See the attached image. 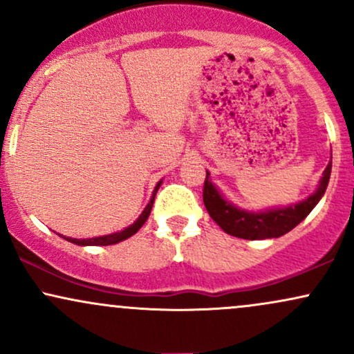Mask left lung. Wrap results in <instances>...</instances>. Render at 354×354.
Instances as JSON below:
<instances>
[{
	"label": "left lung",
	"mask_w": 354,
	"mask_h": 354,
	"mask_svg": "<svg viewBox=\"0 0 354 354\" xmlns=\"http://www.w3.org/2000/svg\"><path fill=\"white\" fill-rule=\"evenodd\" d=\"M331 163L333 161L328 163L326 169L323 171L319 186L316 188L315 193L308 196L306 200L286 206V208H273L265 211H248L238 208L219 193V189L211 183L208 171H206L205 188H203V201H205L206 209H208L213 221L231 236L251 239V241L279 238L296 228L323 198L324 191L328 188V183H330Z\"/></svg>",
	"instance_id": "8db88e82"
}]
</instances>
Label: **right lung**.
Listing matches in <instances>:
<instances>
[{"label":"right lung","mask_w":354,"mask_h":354,"mask_svg":"<svg viewBox=\"0 0 354 354\" xmlns=\"http://www.w3.org/2000/svg\"><path fill=\"white\" fill-rule=\"evenodd\" d=\"M161 183H163V180H160L156 183V186H154L153 194H151V198H149L148 205L145 206L143 211H141L140 216H138L135 221L131 223V225L126 226V228L120 230V231H115V233L101 234V236H93V238H71V236H63V234H59V236L66 239V241L75 243V245H78V246H108V245H116V243H120V241H124V239H128L129 236H133V234L138 233V230H140L141 226H143L146 223V219H148L149 213H151L154 196H156L158 189H160V186H161Z\"/></svg>","instance_id":"right-lung-1"}]
</instances>
